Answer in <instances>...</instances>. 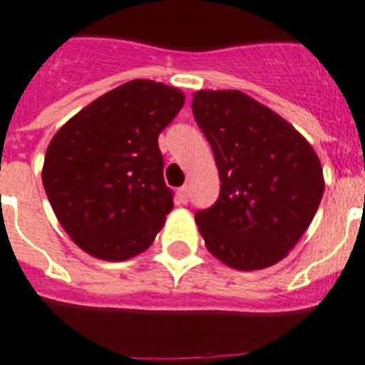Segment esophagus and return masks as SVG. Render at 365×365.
Instances as JSON below:
<instances>
[{
	"instance_id": "34e87169",
	"label": "esophagus",
	"mask_w": 365,
	"mask_h": 365,
	"mask_svg": "<svg viewBox=\"0 0 365 365\" xmlns=\"http://www.w3.org/2000/svg\"><path fill=\"white\" fill-rule=\"evenodd\" d=\"M176 196H178L180 204H187V202H189V187L187 185L180 187L178 192H176Z\"/></svg>"
}]
</instances>
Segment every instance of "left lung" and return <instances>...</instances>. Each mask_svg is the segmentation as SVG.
<instances>
[{"instance_id": "1", "label": "left lung", "mask_w": 365, "mask_h": 365, "mask_svg": "<svg viewBox=\"0 0 365 365\" xmlns=\"http://www.w3.org/2000/svg\"><path fill=\"white\" fill-rule=\"evenodd\" d=\"M192 115L220 176L218 200L195 215L205 246L237 270L275 264L296 246L322 202L325 183L314 148L242 91H196Z\"/></svg>"}]
</instances>
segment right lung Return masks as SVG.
Here are the masks:
<instances>
[{
    "label": "right lung",
    "mask_w": 365,
    "mask_h": 365,
    "mask_svg": "<svg viewBox=\"0 0 365 365\" xmlns=\"http://www.w3.org/2000/svg\"><path fill=\"white\" fill-rule=\"evenodd\" d=\"M183 93L130 81L95 99L51 139L46 195L78 248L104 261L145 252L174 202L158 135L178 115Z\"/></svg>",
    "instance_id": "1"
}]
</instances>
